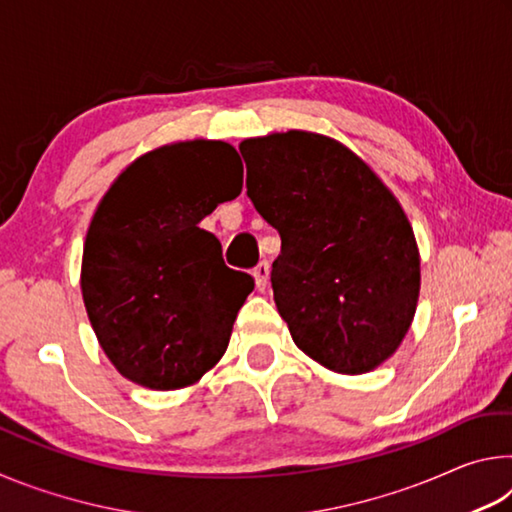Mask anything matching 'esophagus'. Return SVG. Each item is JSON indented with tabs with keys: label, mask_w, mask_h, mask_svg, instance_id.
<instances>
[{
	"label": "esophagus",
	"mask_w": 512,
	"mask_h": 512,
	"mask_svg": "<svg viewBox=\"0 0 512 512\" xmlns=\"http://www.w3.org/2000/svg\"><path fill=\"white\" fill-rule=\"evenodd\" d=\"M253 275H255L257 289L259 291H266L268 289V277H271V266H268V262H259L253 268Z\"/></svg>",
	"instance_id": "1"
}]
</instances>
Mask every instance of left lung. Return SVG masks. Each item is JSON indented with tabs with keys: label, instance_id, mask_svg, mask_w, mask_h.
I'll list each match as a JSON object with an SVG mask.
<instances>
[{
	"label": "left lung",
	"instance_id": "obj_1",
	"mask_svg": "<svg viewBox=\"0 0 512 512\" xmlns=\"http://www.w3.org/2000/svg\"><path fill=\"white\" fill-rule=\"evenodd\" d=\"M255 210L280 232L271 284L298 348L334 372L375 370L400 348L420 293L402 205L332 137L289 131L239 144Z\"/></svg>",
	"mask_w": 512,
	"mask_h": 512
}]
</instances>
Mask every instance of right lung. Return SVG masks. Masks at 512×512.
<instances>
[{"mask_svg": "<svg viewBox=\"0 0 512 512\" xmlns=\"http://www.w3.org/2000/svg\"><path fill=\"white\" fill-rule=\"evenodd\" d=\"M241 185L235 146L194 140L144 153L103 196L85 237L81 291L126 379L173 391L223 357L255 280L225 266L219 239L198 223Z\"/></svg>", "mask_w": 512, "mask_h": 512, "instance_id": "right-lung-1", "label": "right lung"}]
</instances>
